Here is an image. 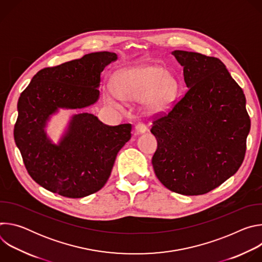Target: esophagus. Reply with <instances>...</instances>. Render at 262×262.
Returning <instances> with one entry per match:
<instances>
[{"instance_id":"34e87169","label":"esophagus","mask_w":262,"mask_h":262,"mask_svg":"<svg viewBox=\"0 0 262 262\" xmlns=\"http://www.w3.org/2000/svg\"><path fill=\"white\" fill-rule=\"evenodd\" d=\"M146 130H147V127H146V125H145L144 123H142V122L137 123L136 126H135V133H136V134H143V133H145Z\"/></svg>"}]
</instances>
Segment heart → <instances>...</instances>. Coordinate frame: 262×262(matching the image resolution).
I'll return each instance as SVG.
<instances>
[{
    "label": "heart",
    "mask_w": 262,
    "mask_h": 262,
    "mask_svg": "<svg viewBox=\"0 0 262 262\" xmlns=\"http://www.w3.org/2000/svg\"><path fill=\"white\" fill-rule=\"evenodd\" d=\"M178 90V82L162 66L142 65L120 70L114 84L104 88L103 99L113 108H120L121 101H139L149 114H159L170 107Z\"/></svg>",
    "instance_id": "1"
}]
</instances>
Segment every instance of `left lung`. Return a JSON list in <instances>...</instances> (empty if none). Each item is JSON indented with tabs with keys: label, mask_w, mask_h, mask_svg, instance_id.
I'll list each match as a JSON object with an SVG mask.
<instances>
[{
	"label": "left lung",
	"mask_w": 262,
	"mask_h": 262,
	"mask_svg": "<svg viewBox=\"0 0 262 262\" xmlns=\"http://www.w3.org/2000/svg\"><path fill=\"white\" fill-rule=\"evenodd\" d=\"M188 87L150 132L158 141L152 166L170 191L197 196L217 188L243 164L251 127L243 89L220 59L174 51Z\"/></svg>",
	"instance_id": "1"
}]
</instances>
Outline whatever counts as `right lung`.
<instances>
[{
	"label": "right lung",
	"mask_w": 262,
	"mask_h": 262,
	"mask_svg": "<svg viewBox=\"0 0 262 262\" xmlns=\"http://www.w3.org/2000/svg\"><path fill=\"white\" fill-rule=\"evenodd\" d=\"M117 55L97 52L37 72L21 92L14 140L29 175L46 190L83 198L107 181L117 154L132 137V124H103L92 114L74 115L59 145L45 126L58 108H83L99 97L104 67Z\"/></svg>",
	"instance_id": "obj_1"
}]
</instances>
